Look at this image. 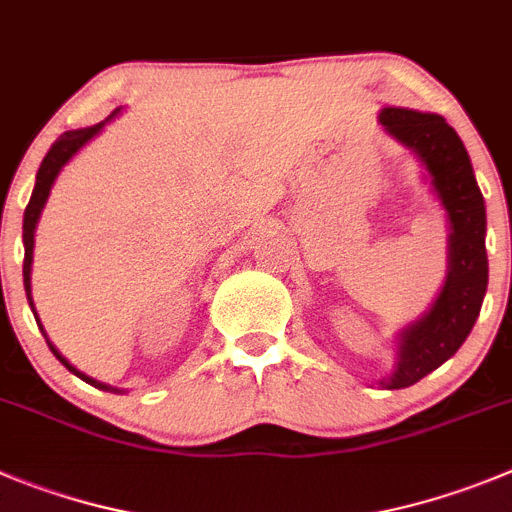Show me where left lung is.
<instances>
[{"mask_svg": "<svg viewBox=\"0 0 512 512\" xmlns=\"http://www.w3.org/2000/svg\"><path fill=\"white\" fill-rule=\"evenodd\" d=\"M381 124L426 164L431 185L449 215V274L424 320L401 332L398 365L383 388H409L459 350L475 327L487 292L485 200L470 154L457 131L437 114L383 109Z\"/></svg>", "mask_w": 512, "mask_h": 512, "instance_id": "left-lung-1", "label": "left lung"}]
</instances>
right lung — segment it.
Wrapping results in <instances>:
<instances>
[{"label": "right lung", "mask_w": 512, "mask_h": 512, "mask_svg": "<svg viewBox=\"0 0 512 512\" xmlns=\"http://www.w3.org/2000/svg\"><path fill=\"white\" fill-rule=\"evenodd\" d=\"M103 124L98 126H91V129H78V131H65L63 137H58L53 142V147H50V152L45 154V159H42L40 170H37V180H35V190H32V198L30 203H27L25 208V225H22V238H25V266H22V276H25V292H27V299H30V271H32V248H35V225H37V218H40V210L42 205H45V200H48L50 195V187H53L55 177H58L60 167H63L65 162H68L70 157H73L78 149L83 147V144L88 142V139L93 137V134H98V129H101ZM32 304V302H30ZM50 345V342H48ZM50 350H53L55 358L60 360V363L65 365L68 370H73L78 378H83L86 383H91V386L96 388H103V391H116V388L111 386H103V383H96L93 378H88V375L78 373V370L73 368V365L68 363V360L63 358V355L58 353V350L50 345Z\"/></svg>", "instance_id": "right-lung-1"}]
</instances>
